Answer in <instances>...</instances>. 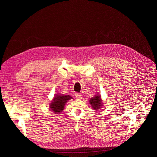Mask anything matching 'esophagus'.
Instances as JSON below:
<instances>
[{
  "label": "esophagus",
  "instance_id": "esophagus-1",
  "mask_svg": "<svg viewBox=\"0 0 157 157\" xmlns=\"http://www.w3.org/2000/svg\"><path fill=\"white\" fill-rule=\"evenodd\" d=\"M82 95L81 94H80V93H76L75 94V97H76V98H77L78 100H81V99H82Z\"/></svg>",
  "mask_w": 157,
  "mask_h": 157
}]
</instances>
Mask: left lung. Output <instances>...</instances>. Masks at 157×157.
<instances>
[{
  "instance_id": "obj_1",
  "label": "left lung",
  "mask_w": 157,
  "mask_h": 157,
  "mask_svg": "<svg viewBox=\"0 0 157 157\" xmlns=\"http://www.w3.org/2000/svg\"><path fill=\"white\" fill-rule=\"evenodd\" d=\"M90 103L91 107L94 110L100 111L103 106V103L102 102L101 95L98 94L95 95L94 97L90 98Z\"/></svg>"
}]
</instances>
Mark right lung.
<instances>
[{
	"label": "right lung",
	"mask_w": 157,
	"mask_h": 157,
	"mask_svg": "<svg viewBox=\"0 0 157 157\" xmlns=\"http://www.w3.org/2000/svg\"><path fill=\"white\" fill-rule=\"evenodd\" d=\"M71 99H72V97L69 95L56 94L51 101L50 109L56 114L60 113L63 111L66 103Z\"/></svg>",
	"instance_id": "right-lung-1"
}]
</instances>
